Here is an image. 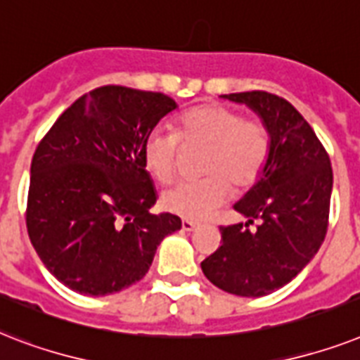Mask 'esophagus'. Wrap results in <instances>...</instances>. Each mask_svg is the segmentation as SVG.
Returning <instances> with one entry per match:
<instances>
[{"mask_svg": "<svg viewBox=\"0 0 360 360\" xmlns=\"http://www.w3.org/2000/svg\"><path fill=\"white\" fill-rule=\"evenodd\" d=\"M195 229H197V223H195V221H189V219L182 221L184 232H191V230H195Z\"/></svg>", "mask_w": 360, "mask_h": 360, "instance_id": "34e87169", "label": "esophagus"}]
</instances>
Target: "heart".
Returning a JSON list of instances; mask_svg holds the SVG:
<instances>
[{"label": "heart", "mask_w": 360, "mask_h": 360, "mask_svg": "<svg viewBox=\"0 0 360 360\" xmlns=\"http://www.w3.org/2000/svg\"><path fill=\"white\" fill-rule=\"evenodd\" d=\"M180 141L206 146L198 180H186L162 195L165 210L186 219H206L229 200L232 188L245 191L262 176L271 154V135L260 120L223 103H200L184 111L174 134L152 130L143 143L145 169L160 184L176 174Z\"/></svg>", "instance_id": "heart-1"}]
</instances>
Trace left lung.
<instances>
[{"instance_id":"1","label":"left lung","mask_w":360,"mask_h":360,"mask_svg":"<svg viewBox=\"0 0 360 360\" xmlns=\"http://www.w3.org/2000/svg\"><path fill=\"white\" fill-rule=\"evenodd\" d=\"M223 98L245 103L260 117L271 135V154L258 182L234 204L247 223L221 226V247L200 267L229 294L262 297L297 277L323 243L333 169L314 130L290 102L264 91Z\"/></svg>"}]
</instances>
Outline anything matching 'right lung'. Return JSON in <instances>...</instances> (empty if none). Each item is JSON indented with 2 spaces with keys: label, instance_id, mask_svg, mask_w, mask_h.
I'll list each match as a JSON object with an SVG mask.
<instances>
[{
  "label": "right lung",
  "instance_id": "obj_1",
  "mask_svg": "<svg viewBox=\"0 0 360 360\" xmlns=\"http://www.w3.org/2000/svg\"><path fill=\"white\" fill-rule=\"evenodd\" d=\"M176 109L162 93L105 85L56 120L31 162L27 232L53 277L74 292L109 295L145 277L158 245L182 229L154 215L143 143Z\"/></svg>",
  "mask_w": 360,
  "mask_h": 360
}]
</instances>
